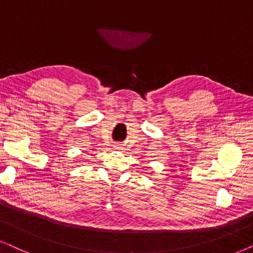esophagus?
Returning a JSON list of instances; mask_svg holds the SVG:
<instances>
[{
    "label": "esophagus",
    "mask_w": 253,
    "mask_h": 253,
    "mask_svg": "<svg viewBox=\"0 0 253 253\" xmlns=\"http://www.w3.org/2000/svg\"><path fill=\"white\" fill-rule=\"evenodd\" d=\"M117 148H121V147H117Z\"/></svg>",
    "instance_id": "obj_1"
}]
</instances>
